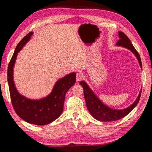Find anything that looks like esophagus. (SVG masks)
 Segmentation results:
<instances>
[{
	"mask_svg": "<svg viewBox=\"0 0 152 152\" xmlns=\"http://www.w3.org/2000/svg\"><path fill=\"white\" fill-rule=\"evenodd\" d=\"M84 75L82 74V73H77V76H76V80L77 82H80V80H82V79H84Z\"/></svg>",
	"mask_w": 152,
	"mask_h": 152,
	"instance_id": "obj_1",
	"label": "esophagus"
}]
</instances>
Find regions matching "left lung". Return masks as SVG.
<instances>
[{
	"instance_id": "1",
	"label": "left lung",
	"mask_w": 152,
	"mask_h": 152,
	"mask_svg": "<svg viewBox=\"0 0 152 152\" xmlns=\"http://www.w3.org/2000/svg\"><path fill=\"white\" fill-rule=\"evenodd\" d=\"M118 37L120 39L117 41L115 45L117 46H122L130 50L135 55V56L139 61L141 68H142L141 61L139 53H137L134 47L133 46L130 39L122 31H118ZM80 84L84 89L86 107L88 109L89 112L95 119L102 122L115 121L126 117L135 108L136 106L138 103L141 93V91L138 96L136 99L135 102L129 107L122 110H116L110 108L104 104L98 98V96H96L89 86L87 84L86 82L84 81H81L80 82Z\"/></svg>"
}]
</instances>
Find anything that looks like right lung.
I'll return each instance as SVG.
<instances>
[{
	"label": "right lung",
	"mask_w": 152,
	"mask_h": 152,
	"mask_svg": "<svg viewBox=\"0 0 152 152\" xmlns=\"http://www.w3.org/2000/svg\"><path fill=\"white\" fill-rule=\"evenodd\" d=\"M33 32H30L18 43L7 68V82L11 100L16 113L25 122L38 126H44L57 119L63 112L65 94L75 84L76 73L73 72L59 79L46 97L39 99L26 98L18 91L13 79V68L18 53L30 40Z\"/></svg>",
	"instance_id": "add662e5"
}]
</instances>
